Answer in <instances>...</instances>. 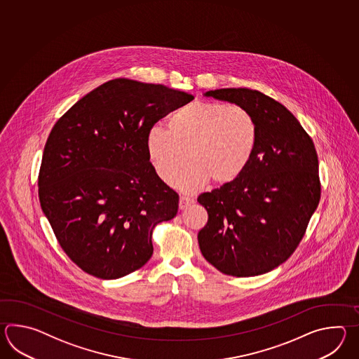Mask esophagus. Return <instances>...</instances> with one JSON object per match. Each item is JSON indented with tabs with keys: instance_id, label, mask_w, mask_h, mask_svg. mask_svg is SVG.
<instances>
[{
	"instance_id": "34e87169",
	"label": "esophagus",
	"mask_w": 359,
	"mask_h": 359,
	"mask_svg": "<svg viewBox=\"0 0 359 359\" xmlns=\"http://www.w3.org/2000/svg\"><path fill=\"white\" fill-rule=\"evenodd\" d=\"M191 204H194V200H192V198H186V196H181V198H180V204H178V206H180L181 210L186 209V208L190 206Z\"/></svg>"
}]
</instances>
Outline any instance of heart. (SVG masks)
Listing matches in <instances>:
<instances>
[{
	"mask_svg": "<svg viewBox=\"0 0 359 359\" xmlns=\"http://www.w3.org/2000/svg\"><path fill=\"white\" fill-rule=\"evenodd\" d=\"M259 142L254 115L227 102L195 101L170 115L167 130L154 126L146 136V150L155 173L165 184L192 191L208 182H233L252 161Z\"/></svg>",
	"mask_w": 359,
	"mask_h": 359,
	"instance_id": "obj_1",
	"label": "heart"
}]
</instances>
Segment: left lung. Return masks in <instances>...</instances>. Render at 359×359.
Masks as SVG:
<instances>
[{
    "label": "left lung",
    "mask_w": 359,
    "mask_h": 359,
    "mask_svg": "<svg viewBox=\"0 0 359 359\" xmlns=\"http://www.w3.org/2000/svg\"><path fill=\"white\" fill-rule=\"evenodd\" d=\"M205 96L246 107L258 123L259 142L241 176L198 195L208 212L200 250L224 275L267 273L295 252L320 203L316 147L298 119L262 92L221 88Z\"/></svg>",
    "instance_id": "1"
}]
</instances>
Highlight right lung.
<instances>
[{
  "instance_id": "right-lung-1",
  "label": "right lung",
  "mask_w": 359,
  "mask_h": 359,
  "mask_svg": "<svg viewBox=\"0 0 359 359\" xmlns=\"http://www.w3.org/2000/svg\"><path fill=\"white\" fill-rule=\"evenodd\" d=\"M192 100L163 84L116 78L55 123L39 203L62 250L86 273L115 280L151 258L153 229L176 217L180 198L155 173L146 136Z\"/></svg>"
}]
</instances>
